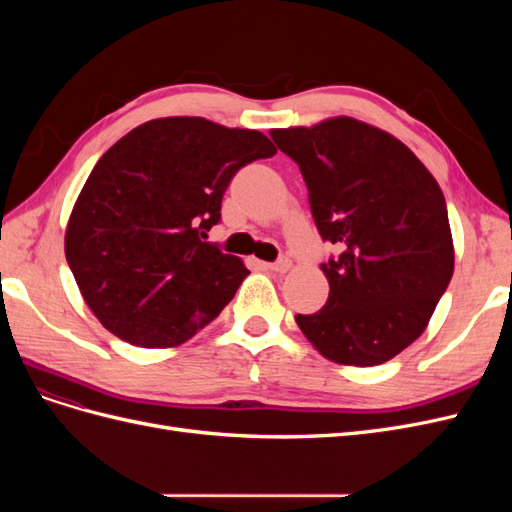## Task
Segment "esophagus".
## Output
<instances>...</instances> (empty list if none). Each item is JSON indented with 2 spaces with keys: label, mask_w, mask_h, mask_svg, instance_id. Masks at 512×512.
Listing matches in <instances>:
<instances>
[{
  "label": "esophagus",
  "mask_w": 512,
  "mask_h": 512,
  "mask_svg": "<svg viewBox=\"0 0 512 512\" xmlns=\"http://www.w3.org/2000/svg\"><path fill=\"white\" fill-rule=\"evenodd\" d=\"M290 265H292V262H290L288 256H280L275 262H271L269 269H271V271H277V273H286V271L290 269Z\"/></svg>",
  "instance_id": "obj_1"
}]
</instances>
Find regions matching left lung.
<instances>
[{
	"mask_svg": "<svg viewBox=\"0 0 512 512\" xmlns=\"http://www.w3.org/2000/svg\"><path fill=\"white\" fill-rule=\"evenodd\" d=\"M299 164L322 241L329 299L297 314L320 354L371 367L421 335L453 277L446 200L414 153L374 126L335 117L314 128L271 130Z\"/></svg>",
	"mask_w": 512,
	"mask_h": 512,
	"instance_id": "obj_1",
	"label": "left lung"
}]
</instances>
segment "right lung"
I'll return each mask as SVG.
<instances>
[{
	"label": "right lung",
	"mask_w": 512,
	"mask_h": 512,
	"mask_svg": "<svg viewBox=\"0 0 512 512\" xmlns=\"http://www.w3.org/2000/svg\"><path fill=\"white\" fill-rule=\"evenodd\" d=\"M256 130L203 117L153 119L108 149L66 230V260L104 327L141 348L183 344L250 273L209 243L232 177L275 156Z\"/></svg>",
	"instance_id": "obj_1"
}]
</instances>
